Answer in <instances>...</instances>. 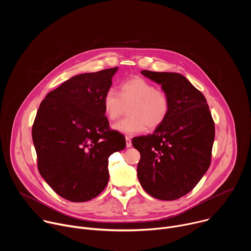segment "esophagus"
Masks as SVG:
<instances>
[{"mask_svg":"<svg viewBox=\"0 0 251 251\" xmlns=\"http://www.w3.org/2000/svg\"><path fill=\"white\" fill-rule=\"evenodd\" d=\"M126 147L130 148L132 146V142H131V138L129 136H126Z\"/></svg>","mask_w":251,"mask_h":251,"instance_id":"1","label":"esophagus"}]
</instances>
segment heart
Masks as SVG:
<instances>
[{"label":"heart","instance_id":"1","mask_svg":"<svg viewBox=\"0 0 251 251\" xmlns=\"http://www.w3.org/2000/svg\"><path fill=\"white\" fill-rule=\"evenodd\" d=\"M105 116L109 120L118 119L125 107L129 106V117L120 120L113 128L126 135L139 134L145 130L160 127L167 119L171 100L166 90L142 77H133L121 83L119 94L108 89L102 98Z\"/></svg>","mask_w":251,"mask_h":251}]
</instances>
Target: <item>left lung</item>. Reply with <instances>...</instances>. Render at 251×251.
Returning a JSON list of instances; mask_svg holds the SVG:
<instances>
[{
    "instance_id": "left-lung-1",
    "label": "left lung",
    "mask_w": 251,
    "mask_h": 251,
    "mask_svg": "<svg viewBox=\"0 0 251 251\" xmlns=\"http://www.w3.org/2000/svg\"><path fill=\"white\" fill-rule=\"evenodd\" d=\"M141 74L162 84L171 107L154 134L132 140L141 155L138 178L153 198L174 201L190 193L209 168L214 122L203 94L182 75L150 70Z\"/></svg>"
}]
</instances>
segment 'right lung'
<instances>
[{"mask_svg":"<svg viewBox=\"0 0 251 251\" xmlns=\"http://www.w3.org/2000/svg\"><path fill=\"white\" fill-rule=\"evenodd\" d=\"M116 71L71 77L46 96L35 115L31 136L39 172L67 201L96 198L109 180V156L125 149V137L110 129L102 105Z\"/></svg>","mask_w":251,"mask_h":251,"instance_id":"right-lung-1","label":"right lung"}]
</instances>
